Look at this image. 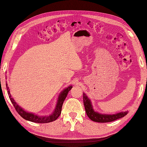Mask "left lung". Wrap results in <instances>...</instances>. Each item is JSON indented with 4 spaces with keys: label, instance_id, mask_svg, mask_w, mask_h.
Segmentation results:
<instances>
[{
    "label": "left lung",
    "instance_id": "left-lung-1",
    "mask_svg": "<svg viewBox=\"0 0 147 147\" xmlns=\"http://www.w3.org/2000/svg\"><path fill=\"white\" fill-rule=\"evenodd\" d=\"M83 104H84L86 113H87V116L89 117V119L92 120V121L100 123L113 122L117 119H120V118L123 117L128 113L127 111L124 112H120V113H118L113 115L99 113L94 110L90 100L88 98V97L86 96V94H83Z\"/></svg>",
    "mask_w": 147,
    "mask_h": 147
}]
</instances>
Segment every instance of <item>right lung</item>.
<instances>
[{
  "label": "right lung",
  "instance_id": "1",
  "mask_svg": "<svg viewBox=\"0 0 147 147\" xmlns=\"http://www.w3.org/2000/svg\"><path fill=\"white\" fill-rule=\"evenodd\" d=\"M72 86H69L67 88H65L64 90L62 91V92L60 94L58 100H57L56 108L55 109L53 113L51 114L50 115L48 116H43V117H40L38 115H36L34 113H29V112L25 111L24 109L20 107V106L17 104L15 102V100L13 99V98L11 97V95L10 94L9 89L7 87V83H6V88L7 90V94L9 95V97L11 100V102L13 105L14 108L18 112V113L21 116L22 118H24V119L28 120V121L32 122H36V123H48L53 122L54 120L57 119L60 113H61V110H62V107L63 102H64L65 99L67 96V94L69 91H70L71 89L72 88Z\"/></svg>",
  "mask_w": 147,
  "mask_h": 147
}]
</instances>
